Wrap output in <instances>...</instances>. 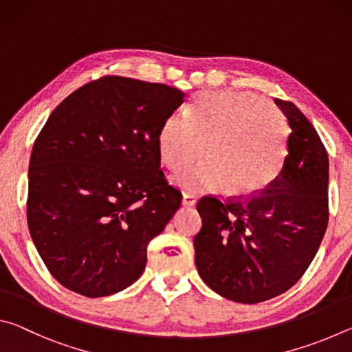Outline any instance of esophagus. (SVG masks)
I'll return each instance as SVG.
<instances>
[{
  "label": "esophagus",
  "instance_id": "1",
  "mask_svg": "<svg viewBox=\"0 0 352 352\" xmlns=\"http://www.w3.org/2000/svg\"><path fill=\"white\" fill-rule=\"evenodd\" d=\"M197 204V199H195L194 194H183V199H182V205L183 206H194Z\"/></svg>",
  "mask_w": 352,
  "mask_h": 352
}]
</instances>
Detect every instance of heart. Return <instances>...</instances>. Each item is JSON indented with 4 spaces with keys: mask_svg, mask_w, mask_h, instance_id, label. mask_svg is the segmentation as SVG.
Instances as JSON below:
<instances>
[{
    "mask_svg": "<svg viewBox=\"0 0 352 352\" xmlns=\"http://www.w3.org/2000/svg\"><path fill=\"white\" fill-rule=\"evenodd\" d=\"M289 124L283 111L250 91L200 93L186 115L175 113L158 133L160 158L188 192L253 195L276 180L287 153Z\"/></svg>",
    "mask_w": 352,
    "mask_h": 352,
    "instance_id": "1",
    "label": "heart"
}]
</instances>
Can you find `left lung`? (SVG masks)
<instances>
[{"mask_svg": "<svg viewBox=\"0 0 352 352\" xmlns=\"http://www.w3.org/2000/svg\"><path fill=\"white\" fill-rule=\"evenodd\" d=\"M290 126L283 169L253 195L197 204L195 265L226 300L256 305L296 284L326 233L329 160L317 130L290 100L275 99Z\"/></svg>", "mask_w": 352, "mask_h": 352, "instance_id": "1", "label": "left lung"}]
</instances>
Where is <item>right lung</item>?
Listing matches in <instances>:
<instances>
[{"label": "right lung", "instance_id": "obj_1", "mask_svg": "<svg viewBox=\"0 0 352 352\" xmlns=\"http://www.w3.org/2000/svg\"><path fill=\"white\" fill-rule=\"evenodd\" d=\"M183 100L163 83L104 76L47 118L29 162L28 226L63 287L109 296L142 275L148 242L182 205L158 133Z\"/></svg>", "mask_w": 352, "mask_h": 352}]
</instances>
